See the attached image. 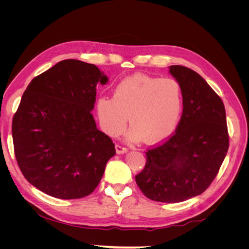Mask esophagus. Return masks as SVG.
<instances>
[{
	"instance_id": "esophagus-1",
	"label": "esophagus",
	"mask_w": 249,
	"mask_h": 249,
	"mask_svg": "<svg viewBox=\"0 0 249 249\" xmlns=\"http://www.w3.org/2000/svg\"><path fill=\"white\" fill-rule=\"evenodd\" d=\"M115 148H116L117 154H124V153L127 152V148L125 146H124L123 144H120V143H117V144L115 145Z\"/></svg>"
}]
</instances>
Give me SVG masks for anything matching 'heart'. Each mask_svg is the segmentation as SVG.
<instances>
[{
    "label": "heart",
    "instance_id": "heart-1",
    "mask_svg": "<svg viewBox=\"0 0 249 249\" xmlns=\"http://www.w3.org/2000/svg\"><path fill=\"white\" fill-rule=\"evenodd\" d=\"M183 107L178 83L171 78H155L137 73L120 81L113 96H102L96 108L102 129L117 136L130 116L129 138H143L148 144L159 143L176 130Z\"/></svg>",
    "mask_w": 249,
    "mask_h": 249
}]
</instances>
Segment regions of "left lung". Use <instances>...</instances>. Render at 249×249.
<instances>
[{
    "instance_id": "1",
    "label": "left lung",
    "mask_w": 249,
    "mask_h": 249,
    "mask_svg": "<svg viewBox=\"0 0 249 249\" xmlns=\"http://www.w3.org/2000/svg\"><path fill=\"white\" fill-rule=\"evenodd\" d=\"M183 96V114L167 140L148 148L135 177L152 200L179 202L205 192L227 156L230 136L220 96L191 69L171 65Z\"/></svg>"
}]
</instances>
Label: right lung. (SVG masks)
Here are the masks:
<instances>
[{
  "label": "right lung",
  "instance_id": "obj_1",
  "mask_svg": "<svg viewBox=\"0 0 249 249\" xmlns=\"http://www.w3.org/2000/svg\"><path fill=\"white\" fill-rule=\"evenodd\" d=\"M107 81L94 64L66 59L35 77L21 96L12 119L14 155L28 182L50 196L91 194L116 154L91 114L97 83Z\"/></svg>",
  "mask_w": 249,
  "mask_h": 249
}]
</instances>
